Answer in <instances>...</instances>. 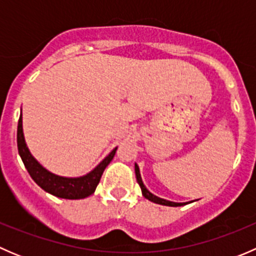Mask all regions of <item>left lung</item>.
<instances>
[{"label": "left lung", "instance_id": "1", "mask_svg": "<svg viewBox=\"0 0 256 256\" xmlns=\"http://www.w3.org/2000/svg\"><path fill=\"white\" fill-rule=\"evenodd\" d=\"M135 174H136V180H138V183L140 184L141 187V190H142V196L146 200H151V202L154 203H157V204H162V206H168V207H180V206H184L187 204V203H176V202H171V200H164V198H160L157 197V196L152 194L151 192H150L148 190H147L146 187H144V182H142V178H141V174H140V168H138V164H135Z\"/></svg>", "mask_w": 256, "mask_h": 256}]
</instances>
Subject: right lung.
Listing matches in <instances>:
<instances>
[{
  "label": "right lung",
  "instance_id": "add662e5",
  "mask_svg": "<svg viewBox=\"0 0 256 256\" xmlns=\"http://www.w3.org/2000/svg\"><path fill=\"white\" fill-rule=\"evenodd\" d=\"M17 146L18 154H20V158L24 164V167L27 168L32 180L46 192L50 193L56 197L64 198V200H82V198H86L90 194H92L95 192L96 186L99 184L102 172L106 168L108 164L112 162L114 156H115L116 148H118V147H115L92 172H89L85 176L76 178L56 176V174L47 171L30 154V150L26 144L24 136H23L22 114H20V120H18Z\"/></svg>",
  "mask_w": 256,
  "mask_h": 256
}]
</instances>
